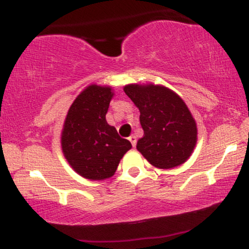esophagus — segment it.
Returning <instances> with one entry per match:
<instances>
[{"label": "esophagus", "mask_w": 249, "mask_h": 249, "mask_svg": "<svg viewBox=\"0 0 249 249\" xmlns=\"http://www.w3.org/2000/svg\"><path fill=\"white\" fill-rule=\"evenodd\" d=\"M128 141L131 142V144H132L133 147H136V145H137V137L136 136H130L128 137Z\"/></svg>", "instance_id": "1"}]
</instances>
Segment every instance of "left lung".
Listing matches in <instances>:
<instances>
[{
  "mask_svg": "<svg viewBox=\"0 0 249 249\" xmlns=\"http://www.w3.org/2000/svg\"><path fill=\"white\" fill-rule=\"evenodd\" d=\"M124 91L141 111L144 137L137 142V150L158 168L186 161L196 146V125L184 101L160 85L131 84Z\"/></svg>",
  "mask_w": 249,
  "mask_h": 249,
  "instance_id": "1",
  "label": "left lung"
}]
</instances>
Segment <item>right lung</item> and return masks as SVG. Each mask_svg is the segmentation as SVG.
<instances>
[{"label":"right lung","mask_w":249,"mask_h":249,"mask_svg":"<svg viewBox=\"0 0 249 249\" xmlns=\"http://www.w3.org/2000/svg\"><path fill=\"white\" fill-rule=\"evenodd\" d=\"M113 93L110 88L91 85L75 99L62 132L64 157L77 173L91 180L110 178L132 147L105 116Z\"/></svg>","instance_id":"1"}]
</instances>
